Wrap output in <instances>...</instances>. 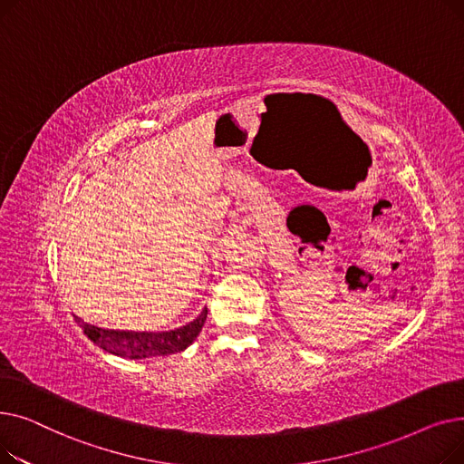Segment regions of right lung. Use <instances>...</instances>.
Wrapping results in <instances>:
<instances>
[{
  "label": "right lung",
  "mask_w": 464,
  "mask_h": 464,
  "mask_svg": "<svg viewBox=\"0 0 464 464\" xmlns=\"http://www.w3.org/2000/svg\"><path fill=\"white\" fill-rule=\"evenodd\" d=\"M207 306L193 322L173 329V331H121V329H103L82 322L79 315L75 320L82 327L84 334L93 344L105 352L126 357V359H146L158 355H170L184 352L195 338L199 336L207 322Z\"/></svg>",
  "instance_id": "right-lung-1"
}]
</instances>
